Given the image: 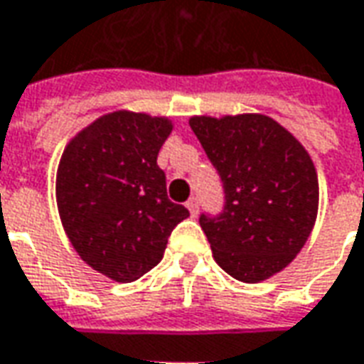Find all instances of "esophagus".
I'll return each mask as SVG.
<instances>
[{
    "mask_svg": "<svg viewBox=\"0 0 364 364\" xmlns=\"http://www.w3.org/2000/svg\"><path fill=\"white\" fill-rule=\"evenodd\" d=\"M187 208H189V213H191V217H197L199 215V200L195 199H189L187 200Z\"/></svg>",
    "mask_w": 364,
    "mask_h": 364,
    "instance_id": "34e87169",
    "label": "esophagus"
}]
</instances>
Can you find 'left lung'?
<instances>
[{
  "instance_id": "obj_1",
  "label": "left lung",
  "mask_w": 364,
  "mask_h": 364,
  "mask_svg": "<svg viewBox=\"0 0 364 364\" xmlns=\"http://www.w3.org/2000/svg\"><path fill=\"white\" fill-rule=\"evenodd\" d=\"M191 129L217 167L225 210L200 217L213 258L244 284L276 276L311 235L317 171L299 139L264 114L193 116Z\"/></svg>"
}]
</instances>
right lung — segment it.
Segmentation results:
<instances>
[{
  "instance_id": "1",
  "label": "right lung",
  "mask_w": 364,
  "mask_h": 364,
  "mask_svg": "<svg viewBox=\"0 0 364 364\" xmlns=\"http://www.w3.org/2000/svg\"><path fill=\"white\" fill-rule=\"evenodd\" d=\"M173 122L116 110L70 139L57 169L63 228L82 260L114 282H134L159 264L167 238L189 217L167 199L157 154Z\"/></svg>"
}]
</instances>
